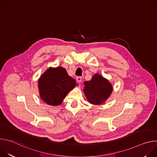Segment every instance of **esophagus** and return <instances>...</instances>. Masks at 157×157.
<instances>
[{"label":"esophagus","instance_id":"obj_1","mask_svg":"<svg viewBox=\"0 0 157 157\" xmlns=\"http://www.w3.org/2000/svg\"><path fill=\"white\" fill-rule=\"evenodd\" d=\"M76 81H77V82H79V83L81 82H82V78L80 77V76L77 77V78H76Z\"/></svg>","mask_w":157,"mask_h":157}]
</instances>
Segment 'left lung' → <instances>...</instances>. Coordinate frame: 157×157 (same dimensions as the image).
<instances>
[{
  "mask_svg": "<svg viewBox=\"0 0 157 157\" xmlns=\"http://www.w3.org/2000/svg\"><path fill=\"white\" fill-rule=\"evenodd\" d=\"M84 93L88 102L93 105H101L110 97L113 86L108 79L96 73L92 79L84 82Z\"/></svg>",
  "mask_w": 157,
  "mask_h": 157,
  "instance_id": "obj_1",
  "label": "left lung"
}]
</instances>
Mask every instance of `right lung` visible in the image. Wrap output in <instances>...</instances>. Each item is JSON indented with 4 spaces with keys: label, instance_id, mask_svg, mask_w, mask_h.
<instances>
[{
    "label": "right lung",
    "instance_id": "add662e5",
    "mask_svg": "<svg viewBox=\"0 0 157 157\" xmlns=\"http://www.w3.org/2000/svg\"><path fill=\"white\" fill-rule=\"evenodd\" d=\"M76 86L75 79L62 67H50L41 75L38 82L40 98L52 106L61 104L67 94Z\"/></svg>",
    "mask_w": 157,
    "mask_h": 157
}]
</instances>
